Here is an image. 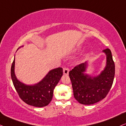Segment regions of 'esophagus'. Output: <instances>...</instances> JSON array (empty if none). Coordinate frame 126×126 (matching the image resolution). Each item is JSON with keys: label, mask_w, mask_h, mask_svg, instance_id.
<instances>
[{"label": "esophagus", "mask_w": 126, "mask_h": 126, "mask_svg": "<svg viewBox=\"0 0 126 126\" xmlns=\"http://www.w3.org/2000/svg\"><path fill=\"white\" fill-rule=\"evenodd\" d=\"M69 69H68V68L66 67H64L63 68V74L65 75H68V73H69Z\"/></svg>", "instance_id": "1"}]
</instances>
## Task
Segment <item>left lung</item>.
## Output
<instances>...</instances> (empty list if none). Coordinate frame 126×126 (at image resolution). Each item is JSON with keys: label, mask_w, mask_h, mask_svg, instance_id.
Instances as JSON below:
<instances>
[{"label": "left lung", "mask_w": 126, "mask_h": 126, "mask_svg": "<svg viewBox=\"0 0 126 126\" xmlns=\"http://www.w3.org/2000/svg\"><path fill=\"white\" fill-rule=\"evenodd\" d=\"M106 55V66L100 75L91 77L84 74L86 63L75 66L69 72L75 99L83 105H92L105 98L113 85L115 65L110 49L103 50Z\"/></svg>", "instance_id": "8db88e82"}]
</instances>
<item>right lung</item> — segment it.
Instances as JSON below:
<instances>
[{"instance_id":"obj_1","label":"right lung","mask_w":126,"mask_h":126,"mask_svg":"<svg viewBox=\"0 0 126 126\" xmlns=\"http://www.w3.org/2000/svg\"><path fill=\"white\" fill-rule=\"evenodd\" d=\"M15 58L11 66V77L17 92L23 102L31 106H46L50 103L53 96L54 89L63 75L62 68L49 71L39 83L34 85H26L16 78L15 74Z\"/></svg>"}]
</instances>
